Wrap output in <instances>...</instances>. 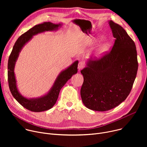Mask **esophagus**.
<instances>
[{"label": "esophagus", "mask_w": 147, "mask_h": 147, "mask_svg": "<svg viewBox=\"0 0 147 147\" xmlns=\"http://www.w3.org/2000/svg\"><path fill=\"white\" fill-rule=\"evenodd\" d=\"M84 66H85V65L83 63V61H80L78 63V70H80L82 69L84 67Z\"/></svg>", "instance_id": "34e87169"}]
</instances>
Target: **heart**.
<instances>
[{"mask_svg": "<svg viewBox=\"0 0 147 147\" xmlns=\"http://www.w3.org/2000/svg\"><path fill=\"white\" fill-rule=\"evenodd\" d=\"M109 48V45L108 42H103L99 46V47L98 49V54L100 55V54L105 53L108 51Z\"/></svg>", "mask_w": 147, "mask_h": 147, "instance_id": "heart-1", "label": "heart"}]
</instances>
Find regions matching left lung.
Returning <instances> with one entry per match:
<instances>
[{"mask_svg": "<svg viewBox=\"0 0 147 147\" xmlns=\"http://www.w3.org/2000/svg\"><path fill=\"white\" fill-rule=\"evenodd\" d=\"M109 24L116 39L112 49L99 59L89 60L81 71L82 101L95 111L111 110L126 99L138 70L134 42L120 25L112 20Z\"/></svg>", "mask_w": 147, "mask_h": 147, "instance_id": "1", "label": "left lung"}]
</instances>
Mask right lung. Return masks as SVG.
<instances>
[{
  "label": "right lung",
  "instance_id": "add662e5",
  "mask_svg": "<svg viewBox=\"0 0 147 147\" xmlns=\"http://www.w3.org/2000/svg\"><path fill=\"white\" fill-rule=\"evenodd\" d=\"M61 24H55L51 22H44L35 26L17 39L9 56L7 75L10 92L13 97L20 105L30 111L40 112L52 108L56 102L61 88L71 78L73 75L77 73L78 60L74 61L68 68L62 71L57 76L49 92L45 95L40 98L27 99L21 95L17 90L14 69L21 50L24 45L32 38L33 35L46 31L57 30L58 27H61Z\"/></svg>",
  "mask_w": 147,
  "mask_h": 147
}]
</instances>
